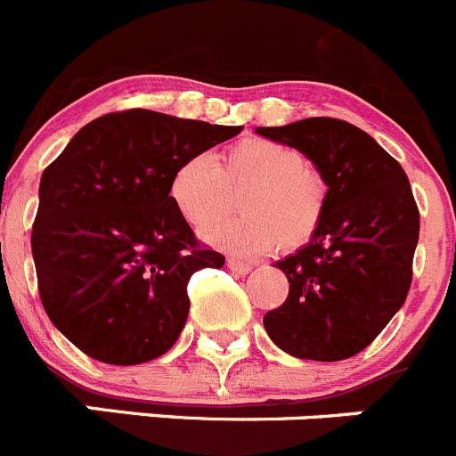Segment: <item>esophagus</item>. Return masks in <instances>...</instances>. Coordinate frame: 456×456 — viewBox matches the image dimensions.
<instances>
[{
    "label": "esophagus",
    "mask_w": 456,
    "mask_h": 456,
    "mask_svg": "<svg viewBox=\"0 0 456 456\" xmlns=\"http://www.w3.org/2000/svg\"><path fill=\"white\" fill-rule=\"evenodd\" d=\"M227 267L236 274H249L252 272V263H245V261H236V258H229Z\"/></svg>",
    "instance_id": "34e87169"
}]
</instances>
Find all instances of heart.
<instances>
[{
	"label": "heart",
	"mask_w": 456,
	"mask_h": 456,
	"mask_svg": "<svg viewBox=\"0 0 456 456\" xmlns=\"http://www.w3.org/2000/svg\"><path fill=\"white\" fill-rule=\"evenodd\" d=\"M242 190L238 219L221 221L202 232L216 249L238 258H256L283 248L299 249L317 233L329 207V182L317 166L286 143L248 137L220 152L218 161L195 155L182 161L168 184L177 214L204 227Z\"/></svg>",
	"instance_id": "1"
}]
</instances>
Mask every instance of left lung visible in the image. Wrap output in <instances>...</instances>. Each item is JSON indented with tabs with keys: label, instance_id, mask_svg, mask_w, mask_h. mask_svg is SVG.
Instances as JSON below:
<instances>
[{
	"label": "left lung",
	"instance_id": "obj_1",
	"mask_svg": "<svg viewBox=\"0 0 456 456\" xmlns=\"http://www.w3.org/2000/svg\"><path fill=\"white\" fill-rule=\"evenodd\" d=\"M256 132L297 148L329 182L317 233L274 265L290 292L263 326L281 351L301 360H346L380 335L410 292L420 227L410 180L376 139L339 118Z\"/></svg>",
	"mask_w": 456,
	"mask_h": 456
}]
</instances>
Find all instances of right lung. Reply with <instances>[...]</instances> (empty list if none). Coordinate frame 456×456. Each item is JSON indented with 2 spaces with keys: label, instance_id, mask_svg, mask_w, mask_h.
I'll return each instance as SVG.
<instances>
[{
  "label": "right lung",
  "instance_id": "1",
  "mask_svg": "<svg viewBox=\"0 0 456 456\" xmlns=\"http://www.w3.org/2000/svg\"><path fill=\"white\" fill-rule=\"evenodd\" d=\"M152 110L94 118L40 180L31 249L42 305L74 346L105 364L164 355L189 317V279L224 256L200 248L168 195L184 159L236 137Z\"/></svg>",
  "mask_w": 456,
  "mask_h": 456
}]
</instances>
